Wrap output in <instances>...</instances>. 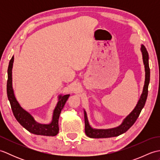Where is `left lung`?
Instances as JSON below:
<instances>
[{
	"label": "left lung",
	"mask_w": 160,
	"mask_h": 160,
	"mask_svg": "<svg viewBox=\"0 0 160 160\" xmlns=\"http://www.w3.org/2000/svg\"><path fill=\"white\" fill-rule=\"evenodd\" d=\"M141 52L142 53V58L145 68V82L143 88V91L140 96V100L131 113L127 115L122 123L118 127L108 128V129H96L91 127L87 119V115L85 111L84 112V123H85V133L88 137L91 138H107L111 137H116L130 128L138 118L140 115L142 109L144 107L146 101L148 96V88L149 82H150V68L148 64V53L146 47L142 45Z\"/></svg>",
	"instance_id": "left-lung-1"
}]
</instances>
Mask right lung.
I'll return each mask as SVG.
<instances>
[{
  "label": "right lung",
  "mask_w": 160,
  "mask_h": 160,
  "mask_svg": "<svg viewBox=\"0 0 160 160\" xmlns=\"http://www.w3.org/2000/svg\"><path fill=\"white\" fill-rule=\"evenodd\" d=\"M13 58H14L13 56L9 61L8 69V82H7V93H8V100L11 104L13 115L20 125L32 133L45 135V136H55L59 132L58 120L61 111L70 95L67 94L64 96H62V95L59 96L58 102L53 110V118L51 123L45 124L37 122L31 114L21 107L15 97L12 87V67Z\"/></svg>",
  "instance_id": "add662e5"
}]
</instances>
